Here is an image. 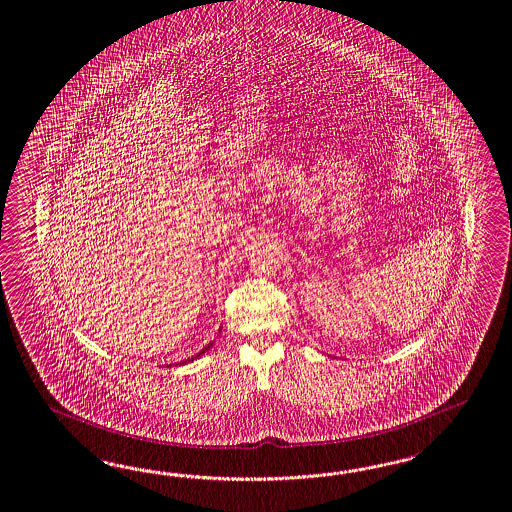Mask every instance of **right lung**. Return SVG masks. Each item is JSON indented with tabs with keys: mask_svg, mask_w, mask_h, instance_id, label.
Returning <instances> with one entry per match:
<instances>
[{
	"mask_svg": "<svg viewBox=\"0 0 512 512\" xmlns=\"http://www.w3.org/2000/svg\"><path fill=\"white\" fill-rule=\"evenodd\" d=\"M211 345H213V343H210V345H208V347H204V349H202V351H200V353H198L197 356H193V358H191V360H195V358H198V356H202V354L206 353V351H208V349H210Z\"/></svg>",
	"mask_w": 512,
	"mask_h": 512,
	"instance_id": "1",
	"label": "right lung"
}]
</instances>
